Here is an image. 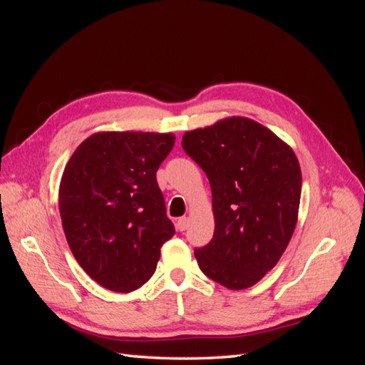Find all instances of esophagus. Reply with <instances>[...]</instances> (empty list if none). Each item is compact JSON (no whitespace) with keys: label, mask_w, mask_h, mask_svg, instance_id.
I'll return each instance as SVG.
<instances>
[{"label":"esophagus","mask_w":365,"mask_h":365,"mask_svg":"<svg viewBox=\"0 0 365 365\" xmlns=\"http://www.w3.org/2000/svg\"><path fill=\"white\" fill-rule=\"evenodd\" d=\"M188 226H190V220L187 218V216H183V218H180V220L177 221V229L180 230V232L187 230V229H188Z\"/></svg>","instance_id":"obj_1"}]
</instances>
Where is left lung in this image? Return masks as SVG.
<instances>
[{"label": "left lung", "mask_w": 365, "mask_h": 365, "mask_svg": "<svg viewBox=\"0 0 365 365\" xmlns=\"http://www.w3.org/2000/svg\"><path fill=\"white\" fill-rule=\"evenodd\" d=\"M182 145L212 187L215 234L195 251L199 268L229 290L250 289L274 268L297 227V155L269 128L242 115L187 131Z\"/></svg>", "instance_id": "1"}]
</instances>
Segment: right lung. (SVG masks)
Wrapping results in <instances>:
<instances>
[{"label":"right lung","mask_w":365,"mask_h":365,"mask_svg":"<svg viewBox=\"0 0 365 365\" xmlns=\"http://www.w3.org/2000/svg\"><path fill=\"white\" fill-rule=\"evenodd\" d=\"M174 133L98 131L76 147L59 182V213L71 251L105 289L144 285L175 229L166 216L157 170Z\"/></svg>","instance_id":"add662e5"}]
</instances>
